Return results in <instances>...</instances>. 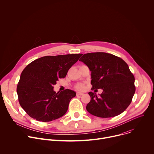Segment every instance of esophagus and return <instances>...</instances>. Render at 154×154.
<instances>
[{
	"instance_id": "obj_1",
	"label": "esophagus",
	"mask_w": 154,
	"mask_h": 154,
	"mask_svg": "<svg viewBox=\"0 0 154 154\" xmlns=\"http://www.w3.org/2000/svg\"><path fill=\"white\" fill-rule=\"evenodd\" d=\"M76 94H77V96H82V95H83V93H81V92H77Z\"/></svg>"
}]
</instances>
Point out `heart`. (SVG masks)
<instances>
[{
    "mask_svg": "<svg viewBox=\"0 0 154 154\" xmlns=\"http://www.w3.org/2000/svg\"><path fill=\"white\" fill-rule=\"evenodd\" d=\"M85 85L83 83H79L75 86V88L79 90H83L85 89Z\"/></svg>",
    "mask_w": 154,
    "mask_h": 154,
    "instance_id": "1",
    "label": "heart"
}]
</instances>
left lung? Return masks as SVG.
Listing matches in <instances>:
<instances>
[{
    "mask_svg": "<svg viewBox=\"0 0 154 154\" xmlns=\"http://www.w3.org/2000/svg\"><path fill=\"white\" fill-rule=\"evenodd\" d=\"M79 61L91 71V90H103L99 96L96 93H88L91 100L86 105V110L104 118L124 112L135 92V77L127 64L122 58L105 52L88 53Z\"/></svg>",
    "mask_w": 154,
    "mask_h": 154,
    "instance_id": "left-lung-1",
    "label": "left lung"
}]
</instances>
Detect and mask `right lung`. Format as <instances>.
<instances>
[{"instance_id": "1", "label": "right lung", "mask_w": 154, "mask_h": 154, "mask_svg": "<svg viewBox=\"0 0 154 154\" xmlns=\"http://www.w3.org/2000/svg\"><path fill=\"white\" fill-rule=\"evenodd\" d=\"M82 54L45 56L38 58L24 68L17 86L20 105L32 118L49 122L66 113L70 100L76 95L66 89L56 93L54 85L63 79Z\"/></svg>"}]
</instances>
